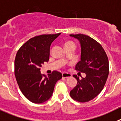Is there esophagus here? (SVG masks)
Segmentation results:
<instances>
[{"mask_svg": "<svg viewBox=\"0 0 121 121\" xmlns=\"http://www.w3.org/2000/svg\"><path fill=\"white\" fill-rule=\"evenodd\" d=\"M62 75H63V78H68V77H71L72 75L70 73H65L63 72L62 73Z\"/></svg>", "mask_w": 121, "mask_h": 121, "instance_id": "obj_1", "label": "esophagus"}]
</instances>
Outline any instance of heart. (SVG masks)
Wrapping results in <instances>:
<instances>
[{
	"label": "heart",
	"mask_w": 121,
	"mask_h": 121,
	"mask_svg": "<svg viewBox=\"0 0 121 121\" xmlns=\"http://www.w3.org/2000/svg\"><path fill=\"white\" fill-rule=\"evenodd\" d=\"M75 44L74 42H72V41H69V42H66V43H65V46H67V45H69V44Z\"/></svg>",
	"instance_id": "1"
}]
</instances>
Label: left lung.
I'll return each instance as SVG.
<instances>
[{
  "mask_svg": "<svg viewBox=\"0 0 121 121\" xmlns=\"http://www.w3.org/2000/svg\"><path fill=\"white\" fill-rule=\"evenodd\" d=\"M79 40L81 46V60L75 70L86 73L79 79L77 75L76 86L70 92L72 98L79 103H86L97 96L104 88L109 73L107 55L101 44L90 37L81 34H70Z\"/></svg>",
  "mask_w": 121,
  "mask_h": 121,
  "instance_id": "obj_1",
  "label": "left lung"
}]
</instances>
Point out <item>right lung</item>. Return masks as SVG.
I'll use <instances>...</instances> for the list:
<instances>
[{
	"label": "right lung",
	"mask_w": 121,
	"mask_h": 121,
	"mask_svg": "<svg viewBox=\"0 0 121 121\" xmlns=\"http://www.w3.org/2000/svg\"><path fill=\"white\" fill-rule=\"evenodd\" d=\"M60 34L34 37L17 51L14 61L16 80L23 95L32 103L40 104L48 100L56 81L62 78L61 73L56 70L48 77L40 73V67L49 59L51 43Z\"/></svg>",
	"instance_id": "right-lung-1"
}]
</instances>
